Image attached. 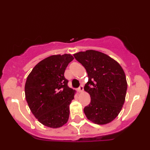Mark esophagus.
Wrapping results in <instances>:
<instances>
[{"label": "esophagus", "mask_w": 150, "mask_h": 150, "mask_svg": "<svg viewBox=\"0 0 150 150\" xmlns=\"http://www.w3.org/2000/svg\"><path fill=\"white\" fill-rule=\"evenodd\" d=\"M78 91L80 92V93H82V92L84 91V88H83V86L81 85L80 87L78 89Z\"/></svg>", "instance_id": "1"}]
</instances>
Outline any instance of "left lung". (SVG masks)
<instances>
[{"mask_svg": "<svg viewBox=\"0 0 150 150\" xmlns=\"http://www.w3.org/2000/svg\"><path fill=\"white\" fill-rule=\"evenodd\" d=\"M73 56L88 73L84 91L90 94L91 103L84 109L87 119L100 125L111 122L125 102L128 84L122 68L115 60L96 50L80 52Z\"/></svg>", "mask_w": 150, "mask_h": 150, "instance_id": "8db88e82", "label": "left lung"}]
</instances>
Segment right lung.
I'll return each instance as SVG.
<instances>
[{
	"label": "right lung",
	"instance_id": "1",
	"mask_svg": "<svg viewBox=\"0 0 150 150\" xmlns=\"http://www.w3.org/2000/svg\"><path fill=\"white\" fill-rule=\"evenodd\" d=\"M73 59L71 54L50 56L28 76L25 97L33 115L44 126L58 128L68 122L76 91L68 86L64 72Z\"/></svg>",
	"mask_w": 150,
	"mask_h": 150
}]
</instances>
